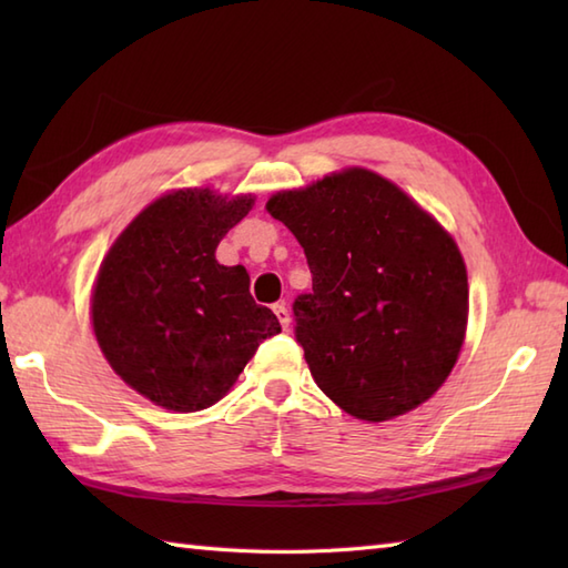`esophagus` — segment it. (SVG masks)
Instances as JSON below:
<instances>
[{"label": "esophagus", "mask_w": 568, "mask_h": 568, "mask_svg": "<svg viewBox=\"0 0 568 568\" xmlns=\"http://www.w3.org/2000/svg\"><path fill=\"white\" fill-rule=\"evenodd\" d=\"M273 312H275V317H277V322H281V327L283 329H291V312H287V307H285V303H275L273 305Z\"/></svg>", "instance_id": "1"}]
</instances>
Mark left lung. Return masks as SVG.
Masks as SVG:
<instances>
[{"mask_svg": "<svg viewBox=\"0 0 568 568\" xmlns=\"http://www.w3.org/2000/svg\"><path fill=\"white\" fill-rule=\"evenodd\" d=\"M265 210L305 248L312 293L293 303L295 339L320 390L366 422L429 400L468 320L466 265L444 226L366 168L277 192Z\"/></svg>", "mask_w": 568, "mask_h": 568, "instance_id": "left-lung-1", "label": "left lung"}]
</instances>
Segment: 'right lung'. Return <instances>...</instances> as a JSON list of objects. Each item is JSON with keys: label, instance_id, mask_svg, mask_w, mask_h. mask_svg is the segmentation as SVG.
<instances>
[{"label": "right lung", "instance_id": "right-lung-1", "mask_svg": "<svg viewBox=\"0 0 568 568\" xmlns=\"http://www.w3.org/2000/svg\"><path fill=\"white\" fill-rule=\"evenodd\" d=\"M251 195L175 190L151 202L106 253L92 291L104 358L136 393L173 413L214 405L263 339L281 332L253 303L244 265L216 263Z\"/></svg>", "mask_w": 568, "mask_h": 568}]
</instances>
